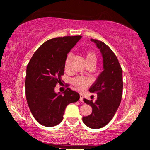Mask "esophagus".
Wrapping results in <instances>:
<instances>
[{"label": "esophagus", "instance_id": "obj_1", "mask_svg": "<svg viewBox=\"0 0 150 150\" xmlns=\"http://www.w3.org/2000/svg\"><path fill=\"white\" fill-rule=\"evenodd\" d=\"M79 95H80V101H81V102H83V98H84V96H83V95L82 93H79Z\"/></svg>", "mask_w": 150, "mask_h": 150}]
</instances>
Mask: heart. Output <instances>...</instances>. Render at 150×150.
<instances>
[{"mask_svg":"<svg viewBox=\"0 0 150 150\" xmlns=\"http://www.w3.org/2000/svg\"><path fill=\"white\" fill-rule=\"evenodd\" d=\"M71 59V55L68 54L67 57H66L65 61L64 67L65 71H68L69 69V63ZM85 60L87 65L91 64V63H94L95 64L96 61V56L95 53L93 52V51H89L87 52L85 54ZM72 83L75 87L79 90H83L85 88L90 85L91 81L87 78L83 77H77L73 79L72 80Z\"/></svg>","mask_w":150,"mask_h":150,"instance_id":"1","label":"heart"}]
</instances>
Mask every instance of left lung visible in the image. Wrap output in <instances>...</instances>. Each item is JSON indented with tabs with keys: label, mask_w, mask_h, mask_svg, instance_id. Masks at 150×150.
<instances>
[{
	"label": "left lung",
	"mask_w": 150,
	"mask_h": 150,
	"mask_svg": "<svg viewBox=\"0 0 150 150\" xmlns=\"http://www.w3.org/2000/svg\"><path fill=\"white\" fill-rule=\"evenodd\" d=\"M100 50L103 59V71L89 88L96 93L95 102L84 98L92 107V113L83 116V122L88 128L97 129L106 126L118 110L123 90L122 69L116 55L107 45L99 40L91 39Z\"/></svg>",
	"instance_id": "left-lung-1"
}]
</instances>
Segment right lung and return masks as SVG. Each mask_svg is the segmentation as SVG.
Here are the masks:
<instances>
[{"instance_id":"right-lung-1","label":"right lung","mask_w":150,"mask_h":150,"mask_svg":"<svg viewBox=\"0 0 150 150\" xmlns=\"http://www.w3.org/2000/svg\"><path fill=\"white\" fill-rule=\"evenodd\" d=\"M81 37H58L47 40L35 51L27 65V103L34 118L43 126L59 124L66 106L79 99V94L69 88L63 93H56L55 87L62 82L67 54Z\"/></svg>"}]
</instances>
